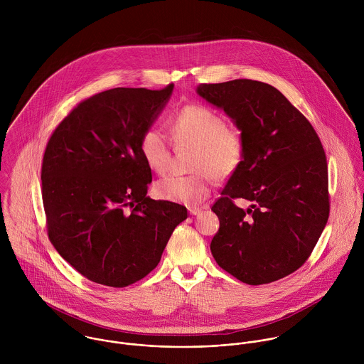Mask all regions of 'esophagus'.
Returning <instances> with one entry per match:
<instances>
[{"mask_svg":"<svg viewBox=\"0 0 364 364\" xmlns=\"http://www.w3.org/2000/svg\"><path fill=\"white\" fill-rule=\"evenodd\" d=\"M188 210H189V213H191V214H192V215H199V214H200V213H202V210H203V208H188Z\"/></svg>","mask_w":364,"mask_h":364,"instance_id":"obj_1","label":"esophagus"}]
</instances>
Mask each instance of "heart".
Returning a JSON list of instances; mask_svg holds the SVG:
<instances>
[{"instance_id": "b5f03b06", "label": "heart", "mask_w": 364, "mask_h": 364, "mask_svg": "<svg viewBox=\"0 0 364 364\" xmlns=\"http://www.w3.org/2000/svg\"><path fill=\"white\" fill-rule=\"evenodd\" d=\"M171 132L178 144L196 146L191 175H168L154 185L156 198L188 206L202 203L210 193L213 173L225 176L235 171L242 159L244 141L237 130L228 129L217 112L203 105H188L176 112ZM140 153L147 166L162 173L169 166L171 149L166 134L149 127L140 137Z\"/></svg>"}]
</instances>
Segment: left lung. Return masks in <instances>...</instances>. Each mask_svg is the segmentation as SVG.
Segmentation results:
<instances>
[{"instance_id": "obj_1", "label": "left lung", "mask_w": 364, "mask_h": 364, "mask_svg": "<svg viewBox=\"0 0 364 364\" xmlns=\"http://www.w3.org/2000/svg\"><path fill=\"white\" fill-rule=\"evenodd\" d=\"M200 98L241 132L244 154L211 210L220 228L210 250L218 266L247 284L296 272L328 217L326 156L311 123L274 87L252 80L200 84ZM232 198L253 205L247 210Z\"/></svg>"}]
</instances>
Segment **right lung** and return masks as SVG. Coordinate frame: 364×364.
<instances>
[{"label":"right lung","mask_w":364,"mask_h":364,"mask_svg":"<svg viewBox=\"0 0 364 364\" xmlns=\"http://www.w3.org/2000/svg\"><path fill=\"white\" fill-rule=\"evenodd\" d=\"M159 91L113 88L78 105L53 132L42 198L53 247L88 280L126 287L147 276L185 206L147 196L151 169L140 137L169 101Z\"/></svg>","instance_id":"add662e5"}]
</instances>
